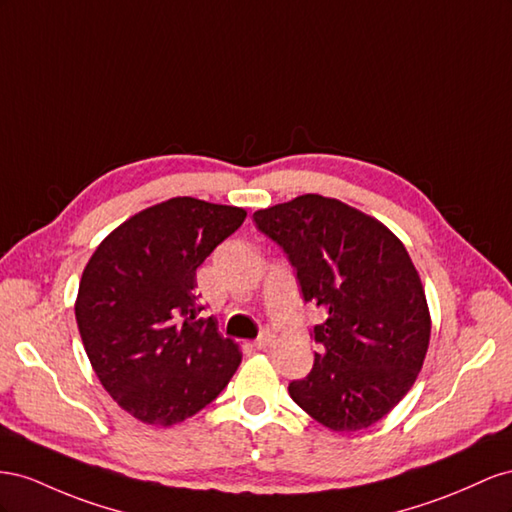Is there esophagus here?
Wrapping results in <instances>:
<instances>
[{"label":"esophagus","mask_w":512,"mask_h":512,"mask_svg":"<svg viewBox=\"0 0 512 512\" xmlns=\"http://www.w3.org/2000/svg\"><path fill=\"white\" fill-rule=\"evenodd\" d=\"M272 343H274L272 334H270V332H264V334H261V337L255 341V347H257V349H266V347H270Z\"/></svg>","instance_id":"34e87169"}]
</instances>
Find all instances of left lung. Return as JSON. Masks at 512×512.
<instances>
[{
  "label": "left lung",
  "instance_id": "left-lung-1",
  "mask_svg": "<svg viewBox=\"0 0 512 512\" xmlns=\"http://www.w3.org/2000/svg\"><path fill=\"white\" fill-rule=\"evenodd\" d=\"M283 246L302 296L326 311L311 373L289 384L302 410L339 433L382 420L425 362L431 313L410 253L377 218L347 203L300 195L253 214Z\"/></svg>",
  "mask_w": 512,
  "mask_h": 512
}]
</instances>
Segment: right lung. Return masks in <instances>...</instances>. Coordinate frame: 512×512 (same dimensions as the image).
Returning a JSON list of instances; mask_svg holds the SVG:
<instances>
[{"mask_svg": "<svg viewBox=\"0 0 512 512\" xmlns=\"http://www.w3.org/2000/svg\"><path fill=\"white\" fill-rule=\"evenodd\" d=\"M246 210L173 197L130 216L98 244L75 300L85 354L113 401L152 427L195 416L242 360L199 317L197 268Z\"/></svg>", "mask_w": 512, "mask_h": 512, "instance_id": "1", "label": "right lung"}]
</instances>
